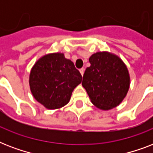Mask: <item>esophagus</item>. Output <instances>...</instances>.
<instances>
[{"instance_id":"obj_1","label":"esophagus","mask_w":153,"mask_h":153,"mask_svg":"<svg viewBox=\"0 0 153 153\" xmlns=\"http://www.w3.org/2000/svg\"><path fill=\"white\" fill-rule=\"evenodd\" d=\"M84 71H85V69H84L83 67H82V68H81V69L79 70V71H80V73H81L82 76V75H83V74H84Z\"/></svg>"}]
</instances>
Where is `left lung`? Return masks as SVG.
Listing matches in <instances>:
<instances>
[{
  "mask_svg": "<svg viewBox=\"0 0 153 153\" xmlns=\"http://www.w3.org/2000/svg\"><path fill=\"white\" fill-rule=\"evenodd\" d=\"M89 61L82 85L91 102L103 110L117 106L128 93L130 77L126 65L116 55L107 51L94 53Z\"/></svg>",
  "mask_w": 153,
  "mask_h": 153,
  "instance_id": "1",
  "label": "left lung"
}]
</instances>
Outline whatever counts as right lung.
I'll return each mask as SVG.
<instances>
[{
	"label": "right lung",
	"instance_id": "add662e5",
	"mask_svg": "<svg viewBox=\"0 0 153 153\" xmlns=\"http://www.w3.org/2000/svg\"><path fill=\"white\" fill-rule=\"evenodd\" d=\"M81 82V74L73 62L58 52L45 55L37 60L29 75L32 95L49 109L66 105L74 89Z\"/></svg>",
	"mask_w": 153,
	"mask_h": 153
}]
</instances>
